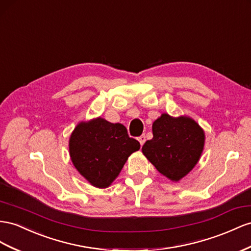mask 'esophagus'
I'll return each instance as SVG.
<instances>
[{
  "instance_id": "1",
  "label": "esophagus",
  "mask_w": 251,
  "mask_h": 251,
  "mask_svg": "<svg viewBox=\"0 0 251 251\" xmlns=\"http://www.w3.org/2000/svg\"><path fill=\"white\" fill-rule=\"evenodd\" d=\"M138 141L140 142L141 146L144 145L145 141H146V136H145V135H141V136H139V137H138Z\"/></svg>"
}]
</instances>
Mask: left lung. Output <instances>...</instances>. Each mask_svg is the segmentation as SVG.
<instances>
[{"instance_id":"1","label":"left lung","mask_w":251,"mask_h":251,"mask_svg":"<svg viewBox=\"0 0 251 251\" xmlns=\"http://www.w3.org/2000/svg\"><path fill=\"white\" fill-rule=\"evenodd\" d=\"M153 138L142 146V153L158 172L178 181L198 164L205 144V133L199 124L187 116L168 114L153 123Z\"/></svg>"}]
</instances>
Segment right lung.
I'll list each match as a JSON object with an SVG mask.
<instances>
[{
	"instance_id": "add662e5",
	"label": "right lung",
	"mask_w": 251,
	"mask_h": 251,
	"mask_svg": "<svg viewBox=\"0 0 251 251\" xmlns=\"http://www.w3.org/2000/svg\"><path fill=\"white\" fill-rule=\"evenodd\" d=\"M70 155L78 172L97 188H106L117 177L128 156L140 144L125 126L103 118L80 123L70 138Z\"/></svg>"
}]
</instances>
